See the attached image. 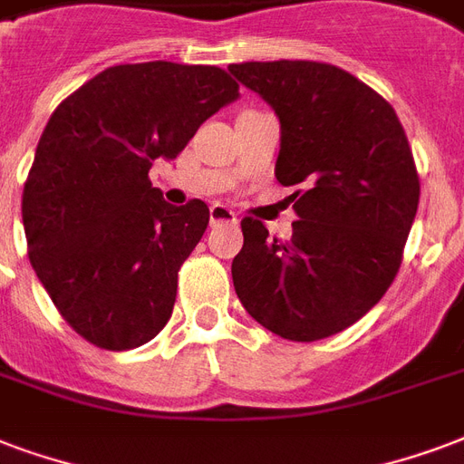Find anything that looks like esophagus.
Returning <instances> with one entry per match:
<instances>
[{"mask_svg":"<svg viewBox=\"0 0 464 464\" xmlns=\"http://www.w3.org/2000/svg\"><path fill=\"white\" fill-rule=\"evenodd\" d=\"M222 222H227V225H235L237 222V215L232 208H227V205H210V225L215 227V225H222Z\"/></svg>","mask_w":464,"mask_h":464,"instance_id":"obj_1","label":"esophagus"}]
</instances>
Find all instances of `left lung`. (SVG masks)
Here are the masks:
<instances>
[{
    "label": "left lung",
    "instance_id": "left-lung-1",
    "mask_svg": "<svg viewBox=\"0 0 464 464\" xmlns=\"http://www.w3.org/2000/svg\"><path fill=\"white\" fill-rule=\"evenodd\" d=\"M229 72L281 124L276 179L301 186L288 242L242 219L232 281L245 311L271 333L313 343L374 308L401 266L418 210L416 163L393 107L335 65L235 63Z\"/></svg>",
    "mask_w": 464,
    "mask_h": 464
}]
</instances>
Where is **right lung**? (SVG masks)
<instances>
[{
	"mask_svg": "<svg viewBox=\"0 0 464 464\" xmlns=\"http://www.w3.org/2000/svg\"><path fill=\"white\" fill-rule=\"evenodd\" d=\"M237 97L239 85L215 65L151 61L107 68L51 114L21 218L38 281L87 343L131 350L169 323L180 264L210 210L166 203L149 169L176 159Z\"/></svg>",
	"mask_w": 464,
	"mask_h": 464,
	"instance_id": "1",
	"label": "right lung"
}]
</instances>
